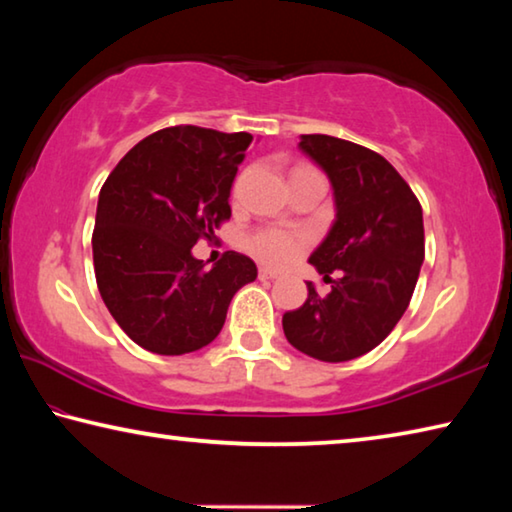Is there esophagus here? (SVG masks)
Instances as JSON below:
<instances>
[{
    "label": "esophagus",
    "mask_w": 512,
    "mask_h": 512,
    "mask_svg": "<svg viewBox=\"0 0 512 512\" xmlns=\"http://www.w3.org/2000/svg\"><path fill=\"white\" fill-rule=\"evenodd\" d=\"M275 277H280V273L271 268H259V280H275Z\"/></svg>",
    "instance_id": "1"
}]
</instances>
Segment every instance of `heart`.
<instances>
[{"mask_svg":"<svg viewBox=\"0 0 512 512\" xmlns=\"http://www.w3.org/2000/svg\"><path fill=\"white\" fill-rule=\"evenodd\" d=\"M309 232L305 230H289V228H259L246 239V250L259 262L273 268L289 266L291 262L305 253L309 246Z\"/></svg>","mask_w":512,"mask_h":512,"instance_id":"heart-1","label":"heart"}]
</instances>
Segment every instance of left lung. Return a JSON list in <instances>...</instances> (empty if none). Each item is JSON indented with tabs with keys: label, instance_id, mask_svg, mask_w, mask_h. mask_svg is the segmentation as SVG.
Here are the masks:
<instances>
[{
	"label": "left lung",
	"instance_id": "left-lung-1",
	"mask_svg": "<svg viewBox=\"0 0 512 512\" xmlns=\"http://www.w3.org/2000/svg\"><path fill=\"white\" fill-rule=\"evenodd\" d=\"M298 146L334 189L336 219L309 257L332 291L318 296L307 282L305 305L287 311L282 327L296 350L341 363L377 348L409 307L424 262L422 207L366 146L332 135H300Z\"/></svg>",
	"mask_w": 512,
	"mask_h": 512
}]
</instances>
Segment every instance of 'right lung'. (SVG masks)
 <instances>
[{"label":"right lung","instance_id":"1","mask_svg":"<svg viewBox=\"0 0 512 512\" xmlns=\"http://www.w3.org/2000/svg\"><path fill=\"white\" fill-rule=\"evenodd\" d=\"M250 133L171 126L135 144L99 192L94 275L112 318L140 348L176 357L219 336L230 300L257 277L228 250L207 271L192 255L230 219V189Z\"/></svg>","mask_w":512,"mask_h":512}]
</instances>
